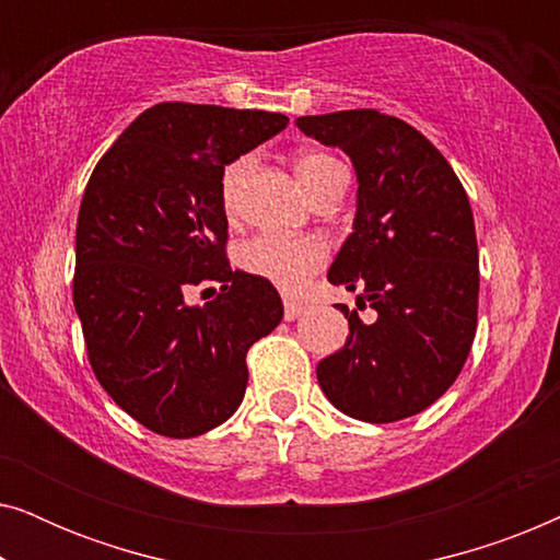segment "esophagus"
Segmentation results:
<instances>
[{
  "label": "esophagus",
  "mask_w": 560,
  "mask_h": 560,
  "mask_svg": "<svg viewBox=\"0 0 560 560\" xmlns=\"http://www.w3.org/2000/svg\"><path fill=\"white\" fill-rule=\"evenodd\" d=\"M305 305L295 303V301H285V320H295L298 316H303Z\"/></svg>",
  "instance_id": "esophagus-1"
}]
</instances>
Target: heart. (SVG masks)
<instances>
[{"instance_id": "obj_1", "label": "heart", "mask_w": 560, "mask_h": 560, "mask_svg": "<svg viewBox=\"0 0 560 560\" xmlns=\"http://www.w3.org/2000/svg\"><path fill=\"white\" fill-rule=\"evenodd\" d=\"M339 165L331 155L316 150L298 152L293 160L298 180L313 196L320 183L334 167ZM249 171V155H240L221 171L219 196L226 213L234 211L236 196L244 175ZM328 259V247L318 236H282V234H257L247 240L236 252V262L244 272L270 282V285L285 290V293H301L308 285L311 275H316Z\"/></svg>"}]
</instances>
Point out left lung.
<instances>
[{"mask_svg":"<svg viewBox=\"0 0 560 560\" xmlns=\"http://www.w3.org/2000/svg\"><path fill=\"white\" fill-rule=\"evenodd\" d=\"M341 148L357 171L354 232L328 280L359 290L374 318H349L343 349L318 362L328 400L366 423L433 405L462 372L477 334L479 249L469 198L448 160L408 121L347 109L295 121Z\"/></svg>","mask_w":560,"mask_h":560,"instance_id":"8db88e82","label":"left lung"}]
</instances>
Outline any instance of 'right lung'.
Masks as SVG:
<instances>
[{
    "label": "right lung",
    "instance_id": "1",
    "mask_svg": "<svg viewBox=\"0 0 560 560\" xmlns=\"http://www.w3.org/2000/svg\"><path fill=\"white\" fill-rule=\"evenodd\" d=\"M288 127L285 114L165 102L104 152L75 224L73 305L96 380L152 433L194 439L234 416L247 351L280 324L278 290L226 259L224 165ZM220 293L188 306L185 293Z\"/></svg>",
    "mask_w": 560,
    "mask_h": 560
}]
</instances>
